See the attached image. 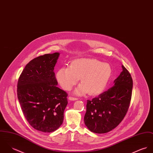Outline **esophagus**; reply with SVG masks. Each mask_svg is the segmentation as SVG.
Returning <instances> with one entry per match:
<instances>
[{
  "mask_svg": "<svg viewBox=\"0 0 153 153\" xmlns=\"http://www.w3.org/2000/svg\"><path fill=\"white\" fill-rule=\"evenodd\" d=\"M68 99L70 100H78V98L77 97H72V96H70L68 97Z\"/></svg>",
  "mask_w": 153,
  "mask_h": 153,
  "instance_id": "1",
  "label": "esophagus"
}]
</instances>
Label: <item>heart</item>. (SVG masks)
Instances as JSON below:
<instances>
[{
  "instance_id": "b5f03b06",
  "label": "heart",
  "mask_w": 153,
  "mask_h": 153,
  "mask_svg": "<svg viewBox=\"0 0 153 153\" xmlns=\"http://www.w3.org/2000/svg\"><path fill=\"white\" fill-rule=\"evenodd\" d=\"M112 74V68L107 63L95 59L82 58L71 62L69 68H60L56 78L66 90H70L80 78L81 85L76 90L77 94L88 93L97 95L102 93L108 84Z\"/></svg>"
}]
</instances>
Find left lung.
Wrapping results in <instances>:
<instances>
[{
  "label": "left lung",
  "mask_w": 153,
  "mask_h": 153,
  "mask_svg": "<svg viewBox=\"0 0 153 153\" xmlns=\"http://www.w3.org/2000/svg\"><path fill=\"white\" fill-rule=\"evenodd\" d=\"M123 71L114 85L99 96L88 100L85 125L93 133H107L116 128L124 119L131 102L133 79L123 65Z\"/></svg>",
  "instance_id": "left-lung-1"
}]
</instances>
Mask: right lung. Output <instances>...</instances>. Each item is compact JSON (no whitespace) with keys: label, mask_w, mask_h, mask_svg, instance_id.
Wrapping results in <instances>:
<instances>
[{"label":"right lung","mask_w":153,"mask_h":153,"mask_svg":"<svg viewBox=\"0 0 153 153\" xmlns=\"http://www.w3.org/2000/svg\"><path fill=\"white\" fill-rule=\"evenodd\" d=\"M59 53L30 61L18 79L17 98L28 123L34 129L51 133L63 123L68 93L57 87L54 68Z\"/></svg>","instance_id":"add662e5"}]
</instances>
